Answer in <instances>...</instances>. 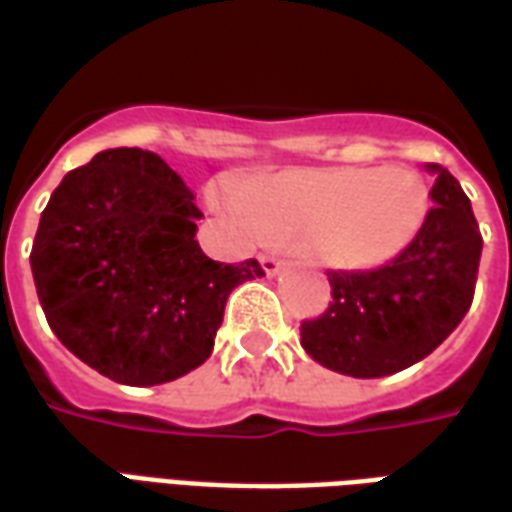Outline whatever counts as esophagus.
I'll return each instance as SVG.
<instances>
[{"label": "esophagus", "mask_w": 512, "mask_h": 512, "mask_svg": "<svg viewBox=\"0 0 512 512\" xmlns=\"http://www.w3.org/2000/svg\"><path fill=\"white\" fill-rule=\"evenodd\" d=\"M260 266H263V271H266L268 277H274L279 268H282V257H277V255H260Z\"/></svg>", "instance_id": "esophagus-1"}]
</instances>
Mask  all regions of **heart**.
Returning <instances> with one entry per match:
<instances>
[{"label": "heart", "mask_w": 512, "mask_h": 512, "mask_svg": "<svg viewBox=\"0 0 512 512\" xmlns=\"http://www.w3.org/2000/svg\"><path fill=\"white\" fill-rule=\"evenodd\" d=\"M222 208L246 235L312 246L329 266L370 271L417 238L428 216V186L403 167L290 169L238 183Z\"/></svg>", "instance_id": "b5f03b06"}]
</instances>
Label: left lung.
I'll list each match as a JSON object with an SVG mask.
<instances>
[{
    "instance_id": "left-lung-1",
    "label": "left lung",
    "mask_w": 512,
    "mask_h": 512,
    "mask_svg": "<svg viewBox=\"0 0 512 512\" xmlns=\"http://www.w3.org/2000/svg\"><path fill=\"white\" fill-rule=\"evenodd\" d=\"M433 208L411 244L386 266L334 271L329 307L301 321V345L318 365L381 378L433 354L474 299L483 252L480 224L461 183L433 164Z\"/></svg>"
}]
</instances>
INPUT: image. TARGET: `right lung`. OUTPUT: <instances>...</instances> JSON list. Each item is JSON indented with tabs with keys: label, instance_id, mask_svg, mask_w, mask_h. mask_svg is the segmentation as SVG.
Listing matches in <instances>:
<instances>
[{
	"label": "right lung",
	"instance_id": "right-lung-1",
	"mask_svg": "<svg viewBox=\"0 0 512 512\" xmlns=\"http://www.w3.org/2000/svg\"><path fill=\"white\" fill-rule=\"evenodd\" d=\"M202 211L167 161L112 147L68 172L32 244L51 332L117 384H167L213 351L224 304L257 260L219 263L194 241Z\"/></svg>",
	"mask_w": 512,
	"mask_h": 512
}]
</instances>
